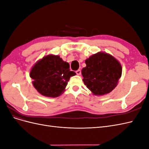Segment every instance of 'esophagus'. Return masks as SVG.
<instances>
[{"mask_svg":"<svg viewBox=\"0 0 149 149\" xmlns=\"http://www.w3.org/2000/svg\"><path fill=\"white\" fill-rule=\"evenodd\" d=\"M76 73L77 75H80L81 74V71L80 70H78L77 71H76Z\"/></svg>","mask_w":149,"mask_h":149,"instance_id":"1","label":"esophagus"}]
</instances>
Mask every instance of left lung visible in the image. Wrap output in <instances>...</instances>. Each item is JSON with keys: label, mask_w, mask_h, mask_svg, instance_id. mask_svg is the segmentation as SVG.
Returning <instances> with one entry per match:
<instances>
[{"label": "left lung", "mask_w": 149, "mask_h": 149, "mask_svg": "<svg viewBox=\"0 0 149 149\" xmlns=\"http://www.w3.org/2000/svg\"><path fill=\"white\" fill-rule=\"evenodd\" d=\"M82 69L83 81L94 95L111 93L118 85L122 75V66L113 56L105 52L94 54L85 61Z\"/></svg>", "instance_id": "obj_1"}]
</instances>
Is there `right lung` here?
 I'll return each mask as SVG.
<instances>
[{
  "label": "right lung",
  "instance_id": "add662e5",
  "mask_svg": "<svg viewBox=\"0 0 149 149\" xmlns=\"http://www.w3.org/2000/svg\"><path fill=\"white\" fill-rule=\"evenodd\" d=\"M75 74V72L70 71L68 63L53 55L43 56L30 72L34 88L42 96L49 97H56L63 93L70 77Z\"/></svg>",
  "mask_w": 149,
  "mask_h": 149
}]
</instances>
